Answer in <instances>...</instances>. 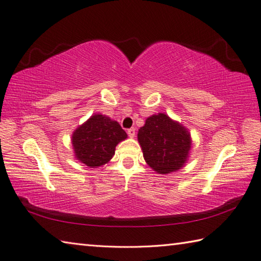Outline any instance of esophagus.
<instances>
[{
	"instance_id": "34e87169",
	"label": "esophagus",
	"mask_w": 261,
	"mask_h": 261,
	"mask_svg": "<svg viewBox=\"0 0 261 261\" xmlns=\"http://www.w3.org/2000/svg\"><path fill=\"white\" fill-rule=\"evenodd\" d=\"M127 135H129L130 138H135V136H136V129H135V127H131V129L127 130Z\"/></svg>"
}]
</instances>
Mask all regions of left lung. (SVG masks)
Here are the masks:
<instances>
[{
	"label": "left lung",
	"instance_id": "1",
	"mask_svg": "<svg viewBox=\"0 0 261 261\" xmlns=\"http://www.w3.org/2000/svg\"><path fill=\"white\" fill-rule=\"evenodd\" d=\"M138 142L149 167L163 175L184 167L192 148L187 127L165 113L147 118L138 131Z\"/></svg>",
	"mask_w": 261,
	"mask_h": 261
}]
</instances>
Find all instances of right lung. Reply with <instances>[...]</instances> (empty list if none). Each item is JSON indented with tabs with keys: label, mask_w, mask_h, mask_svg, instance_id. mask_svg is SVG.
<instances>
[{
	"label": "right lung",
	"mask_w": 261,
	"mask_h": 261,
	"mask_svg": "<svg viewBox=\"0 0 261 261\" xmlns=\"http://www.w3.org/2000/svg\"><path fill=\"white\" fill-rule=\"evenodd\" d=\"M127 138L119 122L103 114H93L71 135L75 158L90 168L108 164L118 143Z\"/></svg>",
	"instance_id": "obj_1"
}]
</instances>
